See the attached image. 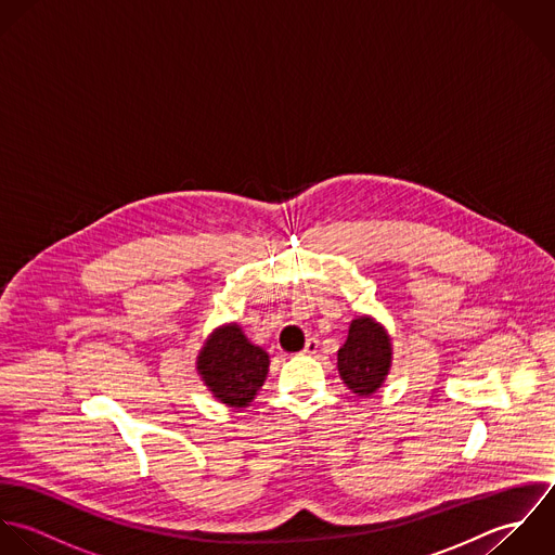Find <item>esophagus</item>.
Instances as JSON below:
<instances>
[{"instance_id": "esophagus-1", "label": "esophagus", "mask_w": 555, "mask_h": 555, "mask_svg": "<svg viewBox=\"0 0 555 555\" xmlns=\"http://www.w3.org/2000/svg\"><path fill=\"white\" fill-rule=\"evenodd\" d=\"M318 349H320V340H318V338H309L307 345H305V349H302V353L313 356V353H318Z\"/></svg>"}]
</instances>
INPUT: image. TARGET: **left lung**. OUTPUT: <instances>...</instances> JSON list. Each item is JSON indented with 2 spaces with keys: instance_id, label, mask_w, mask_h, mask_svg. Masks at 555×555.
I'll use <instances>...</instances> for the list:
<instances>
[{
  "instance_id": "1",
  "label": "left lung",
  "mask_w": 555,
  "mask_h": 555,
  "mask_svg": "<svg viewBox=\"0 0 555 555\" xmlns=\"http://www.w3.org/2000/svg\"><path fill=\"white\" fill-rule=\"evenodd\" d=\"M343 384L358 397L375 395L392 369V338L371 315H356L336 353Z\"/></svg>"
}]
</instances>
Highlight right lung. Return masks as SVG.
Instances as JSON below:
<instances>
[{
  "mask_svg": "<svg viewBox=\"0 0 555 555\" xmlns=\"http://www.w3.org/2000/svg\"><path fill=\"white\" fill-rule=\"evenodd\" d=\"M270 369V356L235 322L222 324L197 353V373L217 401L231 410L253 403Z\"/></svg>",
  "mask_w": 555,
  "mask_h": 555,
  "instance_id": "obj_1",
  "label": "right lung"
}]
</instances>
